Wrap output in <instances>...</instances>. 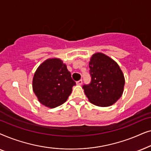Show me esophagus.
Returning <instances> with one entry per match:
<instances>
[{
  "instance_id": "1",
  "label": "esophagus",
  "mask_w": 151,
  "mask_h": 151,
  "mask_svg": "<svg viewBox=\"0 0 151 151\" xmlns=\"http://www.w3.org/2000/svg\"><path fill=\"white\" fill-rule=\"evenodd\" d=\"M82 83V80H78V81L76 82V84H77V85H81Z\"/></svg>"
}]
</instances>
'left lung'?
<instances>
[{
	"label": "left lung",
	"instance_id": "left-lung-1",
	"mask_svg": "<svg viewBox=\"0 0 151 151\" xmlns=\"http://www.w3.org/2000/svg\"><path fill=\"white\" fill-rule=\"evenodd\" d=\"M90 84L82 86L90 102L98 106H109L120 98L125 84L119 65L102 53L92 55L89 62Z\"/></svg>",
	"mask_w": 151,
	"mask_h": 151
}]
</instances>
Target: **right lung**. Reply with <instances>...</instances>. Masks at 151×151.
Returning a JSON list of instances; mask_svg holds the SVG:
<instances>
[{
	"instance_id": "obj_1",
	"label": "right lung",
	"mask_w": 151,
	"mask_h": 151,
	"mask_svg": "<svg viewBox=\"0 0 151 151\" xmlns=\"http://www.w3.org/2000/svg\"><path fill=\"white\" fill-rule=\"evenodd\" d=\"M76 82L72 80L67 65L59 58H49L35 72L32 86L39 102L53 109L65 103L71 93Z\"/></svg>"
}]
</instances>
